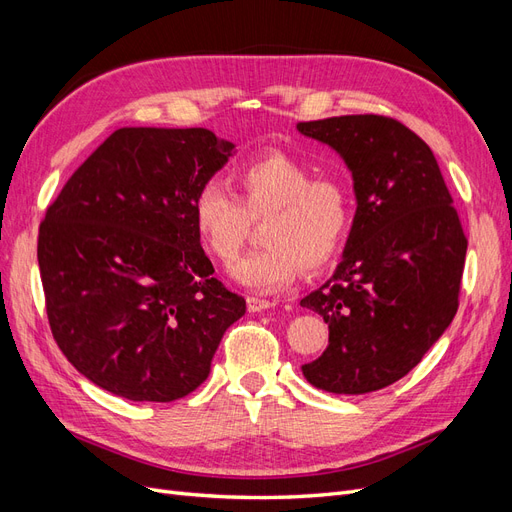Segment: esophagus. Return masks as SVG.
I'll return each mask as SVG.
<instances>
[{
  "label": "esophagus",
  "instance_id": "esophagus-1",
  "mask_svg": "<svg viewBox=\"0 0 512 512\" xmlns=\"http://www.w3.org/2000/svg\"><path fill=\"white\" fill-rule=\"evenodd\" d=\"M269 307H275V301L258 299V297H247V309H250V312H262V309H269Z\"/></svg>",
  "mask_w": 512,
  "mask_h": 512
}]
</instances>
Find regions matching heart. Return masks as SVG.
<instances>
[{
    "instance_id": "heart-1",
    "label": "heart",
    "mask_w": 512,
    "mask_h": 512,
    "mask_svg": "<svg viewBox=\"0 0 512 512\" xmlns=\"http://www.w3.org/2000/svg\"><path fill=\"white\" fill-rule=\"evenodd\" d=\"M312 168L286 153H267L235 173L232 196L207 181L192 200V220L205 250L230 265L250 235V222L265 220V250L232 267V277L256 292H277L297 277L331 262L342 250L352 207L346 185L331 177L312 179Z\"/></svg>"
}]
</instances>
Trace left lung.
<instances>
[{"instance_id": "obj_1", "label": "left lung", "mask_w": 512, "mask_h": 512, "mask_svg": "<svg viewBox=\"0 0 512 512\" xmlns=\"http://www.w3.org/2000/svg\"><path fill=\"white\" fill-rule=\"evenodd\" d=\"M297 130L352 173L356 213L344 258L301 305L329 324L305 363L316 389L363 395L404 378L453 322L468 239L429 145L397 119L342 115Z\"/></svg>"}]
</instances>
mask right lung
<instances>
[{
  "label": "right lung",
  "instance_id": "add662e5",
  "mask_svg": "<svg viewBox=\"0 0 512 512\" xmlns=\"http://www.w3.org/2000/svg\"><path fill=\"white\" fill-rule=\"evenodd\" d=\"M232 149L205 128H119L46 209V316L59 350L100 389L160 404L190 395L245 314L192 220L194 194Z\"/></svg>",
  "mask_w": 512,
  "mask_h": 512
}]
</instances>
